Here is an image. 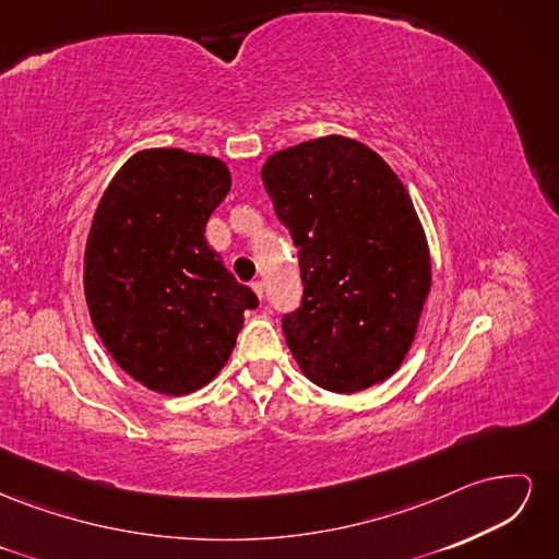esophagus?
Instances as JSON below:
<instances>
[{
    "mask_svg": "<svg viewBox=\"0 0 559 559\" xmlns=\"http://www.w3.org/2000/svg\"><path fill=\"white\" fill-rule=\"evenodd\" d=\"M251 289H253V294H257L259 298H263V294H265V286H263V282H261V280L251 282Z\"/></svg>",
    "mask_w": 559,
    "mask_h": 559,
    "instance_id": "esophagus-1",
    "label": "esophagus"
}]
</instances>
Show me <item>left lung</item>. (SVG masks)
I'll list each match as a JSON object with an SVG mask.
<instances>
[{"instance_id": "1", "label": "left lung", "mask_w": 559, "mask_h": 559, "mask_svg": "<svg viewBox=\"0 0 559 559\" xmlns=\"http://www.w3.org/2000/svg\"><path fill=\"white\" fill-rule=\"evenodd\" d=\"M261 179L298 247L302 300L282 331L300 370L335 394L386 380L431 289L405 186L373 148L341 134L277 151Z\"/></svg>"}]
</instances>
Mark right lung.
I'll return each mask as SVG.
<instances>
[{"mask_svg": "<svg viewBox=\"0 0 559 559\" xmlns=\"http://www.w3.org/2000/svg\"><path fill=\"white\" fill-rule=\"evenodd\" d=\"M230 191L224 160L146 148L99 200L83 257L93 326L114 361L151 392L183 396L218 376L259 306L207 245Z\"/></svg>", "mask_w": 559, "mask_h": 559, "instance_id": "right-lung-1", "label": "right lung"}]
</instances>
